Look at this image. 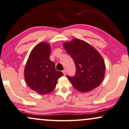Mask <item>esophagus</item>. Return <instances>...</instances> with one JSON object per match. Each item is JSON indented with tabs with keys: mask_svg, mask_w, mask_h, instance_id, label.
Returning a JSON list of instances; mask_svg holds the SVG:
<instances>
[{
	"mask_svg": "<svg viewBox=\"0 0 129 129\" xmlns=\"http://www.w3.org/2000/svg\"><path fill=\"white\" fill-rule=\"evenodd\" d=\"M63 73L64 74V75H66V70H63Z\"/></svg>",
	"mask_w": 129,
	"mask_h": 129,
	"instance_id": "esophagus-1",
	"label": "esophagus"
}]
</instances>
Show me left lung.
I'll return each mask as SVG.
<instances>
[{"instance_id":"left-lung-1","label":"left lung","mask_w":129,"mask_h":129,"mask_svg":"<svg viewBox=\"0 0 129 129\" xmlns=\"http://www.w3.org/2000/svg\"><path fill=\"white\" fill-rule=\"evenodd\" d=\"M63 46L75 62V74L67 76L74 87L81 92L98 87L103 80L106 69L100 54L91 45L78 39L64 43Z\"/></svg>"}]
</instances>
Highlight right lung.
Here are the masks:
<instances>
[{
  "mask_svg": "<svg viewBox=\"0 0 129 129\" xmlns=\"http://www.w3.org/2000/svg\"><path fill=\"white\" fill-rule=\"evenodd\" d=\"M51 47L45 42L38 44L32 50L26 64L25 78L29 87L40 95L53 91L62 72L55 70L54 62L49 59Z\"/></svg>",
  "mask_w": 129,
  "mask_h": 129,
  "instance_id": "1",
  "label": "right lung"
}]
</instances>
